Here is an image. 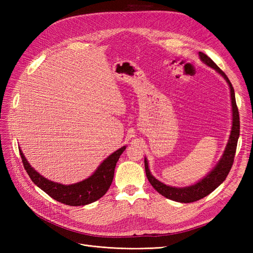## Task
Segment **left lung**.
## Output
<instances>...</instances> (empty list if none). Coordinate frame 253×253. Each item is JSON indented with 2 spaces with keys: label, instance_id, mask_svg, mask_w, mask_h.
Returning a JSON list of instances; mask_svg holds the SVG:
<instances>
[{
  "label": "left lung",
  "instance_id": "1",
  "mask_svg": "<svg viewBox=\"0 0 253 253\" xmlns=\"http://www.w3.org/2000/svg\"><path fill=\"white\" fill-rule=\"evenodd\" d=\"M200 57L201 60L205 64L214 68L217 73H219L228 82L229 86H230V95H231V104H232V131L230 134V138H229L228 144L226 147V150L223 154V157L220 158L216 167L203 178L201 181L193 186L186 187V188H175L167 186L162 181L157 180L154 176H153L149 170V166L147 159H144V168H145V174H147V177L150 181L151 185L153 186L159 194L163 196L169 198V200L178 202V203H193L196 201H200L205 196L209 195L211 192H213L221 182H223L226 177L228 176L229 172L231 170V167L233 165V160L235 156V151H236V145L237 140H239L240 136V114L239 109H237L236 101H235V95H234V89L230 80L228 79L226 74L220 70V68L213 62V61L205 55L204 52L200 51Z\"/></svg>",
  "mask_w": 253,
  "mask_h": 253
}]
</instances>
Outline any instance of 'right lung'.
Listing matches in <instances>:
<instances>
[{"label": "right lung", "mask_w": 253, "mask_h": 253, "mask_svg": "<svg viewBox=\"0 0 253 253\" xmlns=\"http://www.w3.org/2000/svg\"><path fill=\"white\" fill-rule=\"evenodd\" d=\"M125 150L126 147H122L114 152L87 179L74 183V185L65 186L44 178L43 176L35 171L19 149L24 169L35 185L43 190L45 193H47L53 200L68 206L88 205L102 197L112 185L115 167Z\"/></svg>", "instance_id": "1"}]
</instances>
